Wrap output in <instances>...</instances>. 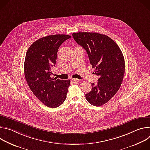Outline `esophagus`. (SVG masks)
Instances as JSON below:
<instances>
[{
  "instance_id": "34e87169",
  "label": "esophagus",
  "mask_w": 150,
  "mask_h": 150,
  "mask_svg": "<svg viewBox=\"0 0 150 150\" xmlns=\"http://www.w3.org/2000/svg\"><path fill=\"white\" fill-rule=\"evenodd\" d=\"M72 81L75 83H78L79 82V79H73Z\"/></svg>"
}]
</instances>
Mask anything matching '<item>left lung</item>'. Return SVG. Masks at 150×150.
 Listing matches in <instances>:
<instances>
[{"instance_id":"1","label":"left lung","mask_w":150,"mask_h":150,"mask_svg":"<svg viewBox=\"0 0 150 150\" xmlns=\"http://www.w3.org/2000/svg\"><path fill=\"white\" fill-rule=\"evenodd\" d=\"M72 36L77 43L86 50L91 65L98 76L96 85L91 83L92 90L85 94L87 101L100 106L108 103L117 92L125 74L123 53L116 42L108 35L97 33H76Z\"/></svg>"}]
</instances>
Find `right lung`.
<instances>
[{"instance_id":"1","label":"right lung","mask_w":150,"mask_h":150,"mask_svg":"<svg viewBox=\"0 0 150 150\" xmlns=\"http://www.w3.org/2000/svg\"><path fill=\"white\" fill-rule=\"evenodd\" d=\"M71 38L69 35L55 34L42 37L30 46L24 62V74L35 96L46 106L56 108L65 101L70 80L51 77V68L56 64L60 45Z\"/></svg>"}]
</instances>
